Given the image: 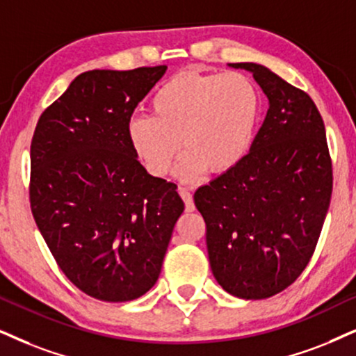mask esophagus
I'll return each instance as SVG.
<instances>
[{
    "instance_id": "34e87169",
    "label": "esophagus",
    "mask_w": 356,
    "mask_h": 356,
    "mask_svg": "<svg viewBox=\"0 0 356 356\" xmlns=\"http://www.w3.org/2000/svg\"><path fill=\"white\" fill-rule=\"evenodd\" d=\"M179 195L182 197L184 204H186V211L195 210V205H193V199H192V193H191V191H188V188L179 187Z\"/></svg>"
}]
</instances>
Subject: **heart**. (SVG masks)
<instances>
[{
    "label": "heart",
    "mask_w": 356,
    "mask_h": 356,
    "mask_svg": "<svg viewBox=\"0 0 356 356\" xmlns=\"http://www.w3.org/2000/svg\"><path fill=\"white\" fill-rule=\"evenodd\" d=\"M261 98L253 80L240 72L204 74L182 70L151 98V116H134L126 126L129 147L152 177L174 169L182 182L235 170L253 146Z\"/></svg>",
    "instance_id": "b5f03b06"
}]
</instances>
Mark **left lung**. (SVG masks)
<instances>
[{
  "label": "left lung",
  "mask_w": 356,
  "mask_h": 356,
  "mask_svg": "<svg viewBox=\"0 0 356 356\" xmlns=\"http://www.w3.org/2000/svg\"><path fill=\"white\" fill-rule=\"evenodd\" d=\"M268 113L246 159L197 188L211 273L228 294L268 299L300 276L312 258L332 197L325 126L302 90L254 62Z\"/></svg>",
  "instance_id": "8db88e82"
}]
</instances>
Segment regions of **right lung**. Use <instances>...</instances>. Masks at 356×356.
<instances>
[{"mask_svg":"<svg viewBox=\"0 0 356 356\" xmlns=\"http://www.w3.org/2000/svg\"><path fill=\"white\" fill-rule=\"evenodd\" d=\"M165 65L90 70L40 115L31 143V210L62 273L85 294L128 302L156 284L177 186L152 177L126 138Z\"/></svg>","mask_w":356,"mask_h":356,"instance_id":"obj_1","label":"right lung"}]
</instances>
